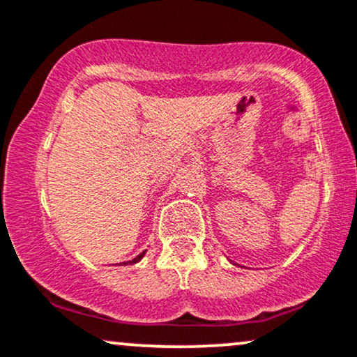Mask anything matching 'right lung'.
Instances as JSON below:
<instances>
[{
	"label": "right lung",
	"mask_w": 357,
	"mask_h": 357,
	"mask_svg": "<svg viewBox=\"0 0 357 357\" xmlns=\"http://www.w3.org/2000/svg\"><path fill=\"white\" fill-rule=\"evenodd\" d=\"M144 254H146V251H142L141 254H139V256H136V257H134V259H132V261H128V262H121V264H119V266H128V264H136V262H139V261H141V259H142V257H144Z\"/></svg>",
	"instance_id": "add662e5"
}]
</instances>
